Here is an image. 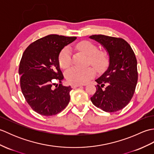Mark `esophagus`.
I'll use <instances>...</instances> for the list:
<instances>
[{
	"instance_id": "obj_1",
	"label": "esophagus",
	"mask_w": 154,
	"mask_h": 154,
	"mask_svg": "<svg viewBox=\"0 0 154 154\" xmlns=\"http://www.w3.org/2000/svg\"><path fill=\"white\" fill-rule=\"evenodd\" d=\"M85 85H80V84H78V85H72L71 87L73 88V89H75V88H77L78 87H81V86H84Z\"/></svg>"
}]
</instances>
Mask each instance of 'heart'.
<instances>
[{
    "mask_svg": "<svg viewBox=\"0 0 154 154\" xmlns=\"http://www.w3.org/2000/svg\"><path fill=\"white\" fill-rule=\"evenodd\" d=\"M77 50L89 56V62L98 71L104 69L109 62L108 52L106 50H98L97 45L89 41H81L76 45ZM72 58L69 49L64 48L58 57V63L63 69H66L71 65ZM95 71L92 67L85 69L73 67L65 73V77L69 83L72 85H83L93 78Z\"/></svg>",
    "mask_w": 154,
    "mask_h": 154,
    "instance_id": "1",
    "label": "heart"
}]
</instances>
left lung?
Instances as JSON below:
<instances>
[{"label":"left lung","mask_w":154,"mask_h":154,"mask_svg":"<svg viewBox=\"0 0 154 154\" xmlns=\"http://www.w3.org/2000/svg\"><path fill=\"white\" fill-rule=\"evenodd\" d=\"M90 38L102 44L109 54V66L95 80L97 91L91 100L105 112H116L130 103L135 92L138 76L134 52L121 38L99 34Z\"/></svg>","instance_id":"left-lung-1"}]
</instances>
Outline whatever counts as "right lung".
Listing matches in <instances>:
<instances>
[{"label":"right lung","mask_w":154,"mask_h":154,"mask_svg":"<svg viewBox=\"0 0 154 154\" xmlns=\"http://www.w3.org/2000/svg\"><path fill=\"white\" fill-rule=\"evenodd\" d=\"M76 38L48 35L32 42L22 55L18 69L22 92L30 106L41 115H55L69 103L71 87L54 85L63 79L59 54Z\"/></svg>","instance_id":"obj_1"}]
</instances>
